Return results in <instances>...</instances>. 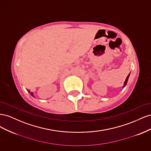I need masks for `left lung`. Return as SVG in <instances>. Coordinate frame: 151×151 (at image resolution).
I'll return each instance as SVG.
<instances>
[{"instance_id": "1", "label": "left lung", "mask_w": 151, "mask_h": 151, "mask_svg": "<svg viewBox=\"0 0 151 151\" xmlns=\"http://www.w3.org/2000/svg\"><path fill=\"white\" fill-rule=\"evenodd\" d=\"M130 74L128 75V76L127 77V78H126V80H125V83H124V86H123V88H124V87L127 85V81H128V79H129V76H130Z\"/></svg>"}]
</instances>
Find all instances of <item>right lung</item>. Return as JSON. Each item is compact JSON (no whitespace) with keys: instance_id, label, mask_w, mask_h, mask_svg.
<instances>
[{"instance_id":"1","label":"right lung","mask_w":151,"mask_h":151,"mask_svg":"<svg viewBox=\"0 0 151 151\" xmlns=\"http://www.w3.org/2000/svg\"><path fill=\"white\" fill-rule=\"evenodd\" d=\"M28 92H29V93L30 92V91H29V90H28ZM30 94H31V95L32 96H33V93H32V92H31V93H30Z\"/></svg>"}]
</instances>
